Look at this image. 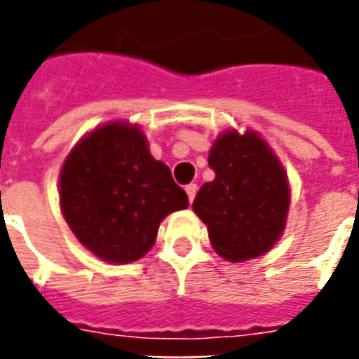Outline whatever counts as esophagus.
Returning a JSON list of instances; mask_svg holds the SVG:
<instances>
[{
	"label": "esophagus",
	"instance_id": "1",
	"mask_svg": "<svg viewBox=\"0 0 359 359\" xmlns=\"http://www.w3.org/2000/svg\"><path fill=\"white\" fill-rule=\"evenodd\" d=\"M184 190H187V194H188V200H190V203L194 202V198H196V192H198V187H196L194 182H192V184H187V188H184Z\"/></svg>",
	"mask_w": 359,
	"mask_h": 359
}]
</instances>
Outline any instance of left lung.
Listing matches in <instances>:
<instances>
[{
	"mask_svg": "<svg viewBox=\"0 0 359 359\" xmlns=\"http://www.w3.org/2000/svg\"><path fill=\"white\" fill-rule=\"evenodd\" d=\"M210 167L215 179L200 188L192 208L215 252L229 262L265 254L285 229L290 202L277 157L257 134L229 130L213 144Z\"/></svg>",
	"mask_w": 359,
	"mask_h": 359,
	"instance_id": "8db88e82",
	"label": "left lung"
}]
</instances>
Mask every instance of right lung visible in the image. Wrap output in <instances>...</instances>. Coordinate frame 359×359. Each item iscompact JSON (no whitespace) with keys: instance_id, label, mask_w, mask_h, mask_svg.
Segmentation results:
<instances>
[{"instance_id":"obj_1","label":"right lung","mask_w":359,"mask_h":359,"mask_svg":"<svg viewBox=\"0 0 359 359\" xmlns=\"http://www.w3.org/2000/svg\"><path fill=\"white\" fill-rule=\"evenodd\" d=\"M61 210L74 236L111 264L140 259L188 196L169 167L149 156L138 126L109 123L90 133L61 169Z\"/></svg>"}]
</instances>
